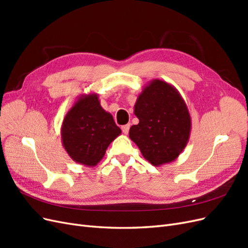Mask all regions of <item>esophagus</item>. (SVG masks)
<instances>
[{
  "instance_id": "34e87169",
  "label": "esophagus",
  "mask_w": 248,
  "mask_h": 248,
  "mask_svg": "<svg viewBox=\"0 0 248 248\" xmlns=\"http://www.w3.org/2000/svg\"><path fill=\"white\" fill-rule=\"evenodd\" d=\"M129 128H130V124H126V125H123L122 126V131L124 134H127L129 131Z\"/></svg>"
}]
</instances>
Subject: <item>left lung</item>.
Listing matches in <instances>:
<instances>
[{"label":"left lung","instance_id":"8db88e82","mask_svg":"<svg viewBox=\"0 0 248 248\" xmlns=\"http://www.w3.org/2000/svg\"><path fill=\"white\" fill-rule=\"evenodd\" d=\"M129 138L154 167L175 161L189 140L191 118L178 90L169 82L150 80L139 94Z\"/></svg>","mask_w":248,"mask_h":248}]
</instances>
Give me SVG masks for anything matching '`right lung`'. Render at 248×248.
I'll return each mask as SVG.
<instances>
[{"instance_id":"right-lung-1","label":"right lung","mask_w":248,"mask_h":248,"mask_svg":"<svg viewBox=\"0 0 248 248\" xmlns=\"http://www.w3.org/2000/svg\"><path fill=\"white\" fill-rule=\"evenodd\" d=\"M121 134L114 118L100 106L98 94H81L64 117L62 145L70 158L95 167L110 142Z\"/></svg>"}]
</instances>
